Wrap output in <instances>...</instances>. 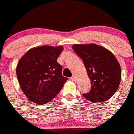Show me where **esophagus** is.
Returning <instances> with one entry per match:
<instances>
[{"instance_id":"obj_1","label":"esophagus","mask_w":134,"mask_h":134,"mask_svg":"<svg viewBox=\"0 0 134 134\" xmlns=\"http://www.w3.org/2000/svg\"><path fill=\"white\" fill-rule=\"evenodd\" d=\"M71 80L72 81H76V77L75 76H72V77H71Z\"/></svg>"}]
</instances>
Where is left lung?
I'll return each instance as SVG.
<instances>
[{
    "label": "left lung",
    "mask_w": 134,
    "mask_h": 134,
    "mask_svg": "<svg viewBox=\"0 0 134 134\" xmlns=\"http://www.w3.org/2000/svg\"><path fill=\"white\" fill-rule=\"evenodd\" d=\"M73 50L84 63L91 88L83 96L93 103L105 102L114 95L121 80L117 59L106 48L95 43L75 44Z\"/></svg>",
    "instance_id": "8db88e82"
}]
</instances>
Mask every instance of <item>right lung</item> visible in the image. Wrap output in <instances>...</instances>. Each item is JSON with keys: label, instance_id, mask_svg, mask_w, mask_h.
I'll return each instance as SVG.
<instances>
[{"label": "right lung", "instance_id": "obj_1", "mask_svg": "<svg viewBox=\"0 0 134 134\" xmlns=\"http://www.w3.org/2000/svg\"><path fill=\"white\" fill-rule=\"evenodd\" d=\"M62 46H43L30 49L19 60L16 68L20 88L26 97L43 105L53 99L68 80L62 75L57 58Z\"/></svg>", "mask_w": 134, "mask_h": 134}]
</instances>
